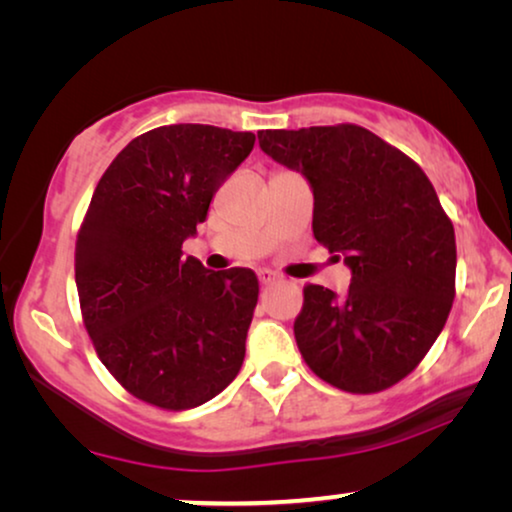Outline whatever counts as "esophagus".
<instances>
[{
    "mask_svg": "<svg viewBox=\"0 0 512 512\" xmlns=\"http://www.w3.org/2000/svg\"><path fill=\"white\" fill-rule=\"evenodd\" d=\"M258 279H261V284H275L279 282V275H275L272 270H258Z\"/></svg>",
    "mask_w": 512,
    "mask_h": 512,
    "instance_id": "1",
    "label": "esophagus"
}]
</instances>
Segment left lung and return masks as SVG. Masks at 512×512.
<instances>
[{"label": "left lung", "mask_w": 512, "mask_h": 512, "mask_svg": "<svg viewBox=\"0 0 512 512\" xmlns=\"http://www.w3.org/2000/svg\"><path fill=\"white\" fill-rule=\"evenodd\" d=\"M258 144L307 179L317 242L352 270L345 296L305 286L293 333L307 366L352 394L417 368L454 300L457 242L422 167L361 125L261 130Z\"/></svg>", "instance_id": "obj_1"}]
</instances>
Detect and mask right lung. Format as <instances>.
<instances>
[{
    "instance_id": "1",
    "label": "right lung",
    "mask_w": 512,
    "mask_h": 512,
    "mask_svg": "<svg viewBox=\"0 0 512 512\" xmlns=\"http://www.w3.org/2000/svg\"><path fill=\"white\" fill-rule=\"evenodd\" d=\"M254 142V132L163 125L132 139L95 188L76 237L83 324L100 361L139 401L198 408L240 373L256 272L207 270L181 244Z\"/></svg>"
}]
</instances>
